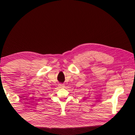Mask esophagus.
<instances>
[{"instance_id": "1", "label": "esophagus", "mask_w": 135, "mask_h": 135, "mask_svg": "<svg viewBox=\"0 0 135 135\" xmlns=\"http://www.w3.org/2000/svg\"><path fill=\"white\" fill-rule=\"evenodd\" d=\"M59 86L60 88H65V85L64 84H60Z\"/></svg>"}]
</instances>
